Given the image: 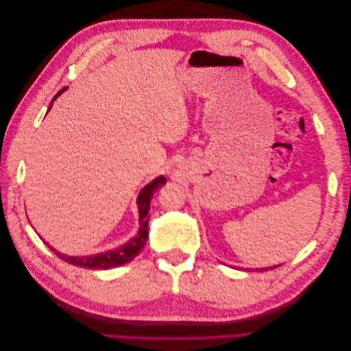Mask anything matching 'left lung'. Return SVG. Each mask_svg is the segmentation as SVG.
<instances>
[{
  "label": "left lung",
  "instance_id": "1",
  "mask_svg": "<svg viewBox=\"0 0 351 351\" xmlns=\"http://www.w3.org/2000/svg\"><path fill=\"white\" fill-rule=\"evenodd\" d=\"M280 267V265H278ZM274 268H277V267H269V268H261V269H256V271H268V269H274ZM254 271V269H253Z\"/></svg>",
  "mask_w": 351,
  "mask_h": 351
}]
</instances>
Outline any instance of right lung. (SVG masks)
Listing matches in <instances>:
<instances>
[{"label":"right lung","mask_w":351,"mask_h":351,"mask_svg":"<svg viewBox=\"0 0 351 351\" xmlns=\"http://www.w3.org/2000/svg\"><path fill=\"white\" fill-rule=\"evenodd\" d=\"M61 89L52 102H54L58 95L62 93ZM52 102H51V107H52ZM49 107V108H51ZM49 111V110H48ZM167 183L165 177H158L155 178L154 182H151L149 184H146L142 192L137 196V208H139V231H137V234L130 239L127 243L121 244L120 247L108 250V252H104V253H98V254H89V256H67L64 253H60L58 250H56L54 247H51L49 244V249L54 252L60 259H62L67 263L71 265H76V267L80 268H88V269H111V268H117V267H121L124 263H129L132 262L137 254L141 253V250L143 249V246L146 244L147 240V234H149V231H147V222H149V208H151V200L154 196L155 190H158L161 186H164Z\"/></svg>","instance_id":"right-lung-1"}]
</instances>
